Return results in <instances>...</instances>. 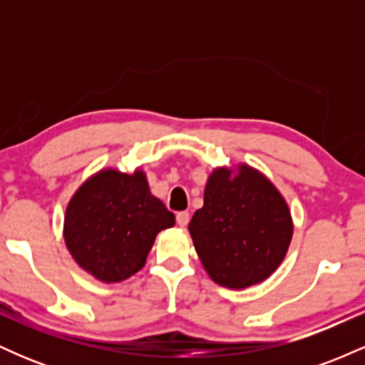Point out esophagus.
<instances>
[{"mask_svg":"<svg viewBox=\"0 0 365 365\" xmlns=\"http://www.w3.org/2000/svg\"><path fill=\"white\" fill-rule=\"evenodd\" d=\"M188 220H190V215H188V211H180L177 212V223L178 226H187L188 225Z\"/></svg>","mask_w":365,"mask_h":365,"instance_id":"obj_1","label":"esophagus"}]
</instances>
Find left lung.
<instances>
[{
	"label": "left lung",
	"instance_id": "left-lung-1",
	"mask_svg": "<svg viewBox=\"0 0 365 365\" xmlns=\"http://www.w3.org/2000/svg\"><path fill=\"white\" fill-rule=\"evenodd\" d=\"M197 255L217 284L247 288L271 276L290 245L293 225L287 202L262 173L238 166L212 171L204 206L188 225Z\"/></svg>",
	"mask_w": 365,
	"mask_h": 365
}]
</instances>
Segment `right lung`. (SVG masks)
Returning <instances> with one entry per match:
<instances>
[{"mask_svg":"<svg viewBox=\"0 0 365 365\" xmlns=\"http://www.w3.org/2000/svg\"><path fill=\"white\" fill-rule=\"evenodd\" d=\"M175 215L150 194L142 171L103 170L75 192L65 215V244L81 267L106 283L127 279L145 264Z\"/></svg>","mask_w":365,"mask_h":365,"instance_id":"1","label":"right lung"}]
</instances>
